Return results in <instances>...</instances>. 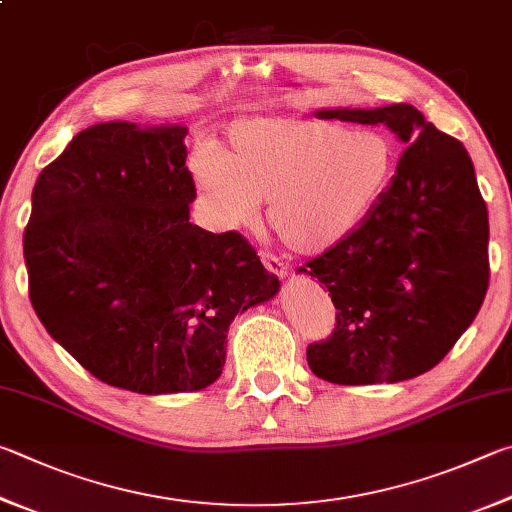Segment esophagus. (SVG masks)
<instances>
[{
	"label": "esophagus",
	"instance_id": "34e87169",
	"mask_svg": "<svg viewBox=\"0 0 512 512\" xmlns=\"http://www.w3.org/2000/svg\"><path fill=\"white\" fill-rule=\"evenodd\" d=\"M259 257H262V262H264L268 273H273L277 277H286V264L282 262L280 257H275L273 253H266V250H264V253H259Z\"/></svg>",
	"mask_w": 512,
	"mask_h": 512
}]
</instances>
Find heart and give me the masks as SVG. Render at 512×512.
Here are the masks:
<instances>
[{"mask_svg": "<svg viewBox=\"0 0 512 512\" xmlns=\"http://www.w3.org/2000/svg\"><path fill=\"white\" fill-rule=\"evenodd\" d=\"M396 170V145L380 129L318 118H246L228 145H199L190 172L221 224L241 226L268 201V224L300 255L322 253L356 230Z\"/></svg>", "mask_w": 512, "mask_h": 512, "instance_id": "obj_1", "label": "heart"}]
</instances>
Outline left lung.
<instances>
[{"instance_id":"left-lung-1","label":"left lung","mask_w":512,"mask_h":512,"mask_svg":"<svg viewBox=\"0 0 512 512\" xmlns=\"http://www.w3.org/2000/svg\"><path fill=\"white\" fill-rule=\"evenodd\" d=\"M320 118L387 125L405 143L367 219L297 271L336 306L327 340L306 347L311 371L336 385L421 376L461 338L488 291V210L457 138L412 105L324 109Z\"/></svg>"}]
</instances>
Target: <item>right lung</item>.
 <instances>
[{
  "instance_id": "right-lung-1",
  "label": "right lung",
  "mask_w": 512,
  "mask_h": 512,
  "mask_svg": "<svg viewBox=\"0 0 512 512\" xmlns=\"http://www.w3.org/2000/svg\"><path fill=\"white\" fill-rule=\"evenodd\" d=\"M185 134L118 120L73 136L37 176L24 230L44 329L91 376L136 394L215 383L230 322L280 288L237 230L190 224Z\"/></svg>"
}]
</instances>
